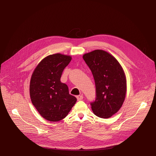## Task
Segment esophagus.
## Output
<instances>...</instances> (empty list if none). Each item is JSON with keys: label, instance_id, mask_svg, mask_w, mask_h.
<instances>
[{"label": "esophagus", "instance_id": "34e87169", "mask_svg": "<svg viewBox=\"0 0 156 156\" xmlns=\"http://www.w3.org/2000/svg\"><path fill=\"white\" fill-rule=\"evenodd\" d=\"M83 98V95H77V96H76V99H77V100H78V101L82 100Z\"/></svg>", "mask_w": 156, "mask_h": 156}]
</instances>
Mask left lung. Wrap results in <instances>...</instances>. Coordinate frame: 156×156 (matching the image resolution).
Wrapping results in <instances>:
<instances>
[{
  "label": "left lung",
  "mask_w": 156,
  "mask_h": 156,
  "mask_svg": "<svg viewBox=\"0 0 156 156\" xmlns=\"http://www.w3.org/2000/svg\"><path fill=\"white\" fill-rule=\"evenodd\" d=\"M83 58L95 80L96 95L90 102L92 109L97 116L109 118L119 111L125 101V73L118 61L104 51H94L84 54Z\"/></svg>",
  "instance_id": "8db88e82"
}]
</instances>
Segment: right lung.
Returning a JSON list of instances; mask_svg holds the SVG:
<instances>
[{
    "mask_svg": "<svg viewBox=\"0 0 156 156\" xmlns=\"http://www.w3.org/2000/svg\"><path fill=\"white\" fill-rule=\"evenodd\" d=\"M71 60L69 55H50L38 64L32 74L30 85L32 104L48 121L64 119L76 102V98L69 94L67 85L60 81Z\"/></svg>",
    "mask_w": 156,
    "mask_h": 156,
    "instance_id": "add662e5",
    "label": "right lung"
}]
</instances>
